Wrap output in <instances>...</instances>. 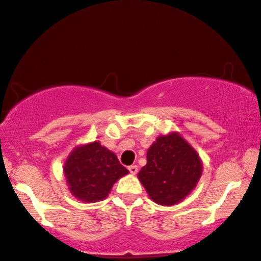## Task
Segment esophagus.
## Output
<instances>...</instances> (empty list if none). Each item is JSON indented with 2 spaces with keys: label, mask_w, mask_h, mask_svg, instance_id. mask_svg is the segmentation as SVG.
<instances>
[{
  "label": "esophagus",
  "mask_w": 261,
  "mask_h": 261,
  "mask_svg": "<svg viewBox=\"0 0 261 261\" xmlns=\"http://www.w3.org/2000/svg\"><path fill=\"white\" fill-rule=\"evenodd\" d=\"M128 172H130L131 174H133V175L137 174V172H138V167H137L136 165H131V166H128Z\"/></svg>",
  "instance_id": "obj_1"
}]
</instances>
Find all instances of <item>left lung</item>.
<instances>
[{
	"label": "left lung",
	"mask_w": 261,
	"mask_h": 261,
	"mask_svg": "<svg viewBox=\"0 0 261 261\" xmlns=\"http://www.w3.org/2000/svg\"><path fill=\"white\" fill-rule=\"evenodd\" d=\"M201 171L198 152L178 133H172L158 137L150 145L138 179L155 203L169 206L192 192Z\"/></svg>",
	"instance_id": "left-lung-1"
}]
</instances>
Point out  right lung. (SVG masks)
Masks as SVG:
<instances>
[{"instance_id":"obj_1","label":"right lung","mask_w":261,"mask_h":261,"mask_svg":"<svg viewBox=\"0 0 261 261\" xmlns=\"http://www.w3.org/2000/svg\"><path fill=\"white\" fill-rule=\"evenodd\" d=\"M63 172L70 192L87 203L105 199L113 184L128 173L116 154L98 141L76 147L68 156Z\"/></svg>"}]
</instances>
